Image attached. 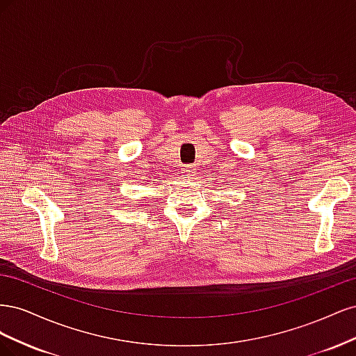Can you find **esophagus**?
<instances>
[{
	"label": "esophagus",
	"mask_w": 356,
	"mask_h": 356,
	"mask_svg": "<svg viewBox=\"0 0 356 356\" xmlns=\"http://www.w3.org/2000/svg\"><path fill=\"white\" fill-rule=\"evenodd\" d=\"M181 174H182V178H184L186 181H191L196 175V169L188 165V166H184L181 169Z\"/></svg>",
	"instance_id": "esophagus-1"
}]
</instances>
